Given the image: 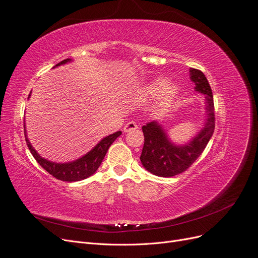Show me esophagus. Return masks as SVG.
I'll return each mask as SVG.
<instances>
[{
	"label": "esophagus",
	"instance_id": "obj_1",
	"mask_svg": "<svg viewBox=\"0 0 258 258\" xmlns=\"http://www.w3.org/2000/svg\"><path fill=\"white\" fill-rule=\"evenodd\" d=\"M138 128H139L138 124L135 121H129V122H127L126 124H124L123 131L124 132H129V131H132V130H136Z\"/></svg>",
	"mask_w": 258,
	"mask_h": 258
}]
</instances>
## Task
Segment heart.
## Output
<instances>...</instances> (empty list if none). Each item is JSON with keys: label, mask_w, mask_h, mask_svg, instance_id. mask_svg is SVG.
I'll return each mask as SVG.
<instances>
[{"label": "heart", "mask_w": 258, "mask_h": 258, "mask_svg": "<svg viewBox=\"0 0 258 258\" xmlns=\"http://www.w3.org/2000/svg\"><path fill=\"white\" fill-rule=\"evenodd\" d=\"M160 89H161V92H160L157 106L159 108H162L167 106L171 102V100L176 96L177 86L172 82L165 83V81L159 79V80L154 81L150 86H147L146 93L147 95L153 96V95H156V93H157Z\"/></svg>", "instance_id": "1"}]
</instances>
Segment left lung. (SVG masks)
<instances>
[{"mask_svg":"<svg viewBox=\"0 0 258 258\" xmlns=\"http://www.w3.org/2000/svg\"><path fill=\"white\" fill-rule=\"evenodd\" d=\"M189 72L190 80L196 85L195 89L206 95L208 120L205 128L192 141L183 146L171 143L158 122L152 121L142 127L144 146L140 159L143 167L154 175L170 177L184 172L205 151L214 132L215 114L212 89L200 70L190 69Z\"/></svg>","mask_w":258,"mask_h":258,"instance_id":"1","label":"left lung"}]
</instances>
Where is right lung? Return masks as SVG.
<instances>
[{
	"label": "right lung",
	"mask_w": 258,
	"mask_h": 258,
	"mask_svg": "<svg viewBox=\"0 0 258 258\" xmlns=\"http://www.w3.org/2000/svg\"><path fill=\"white\" fill-rule=\"evenodd\" d=\"M69 61H71V59H66L63 61H61L58 64H56V67L67 63ZM120 135H121V131H117L115 134L104 138L103 140H101L100 143H98L95 147H93L88 154H86L82 158L77 159L73 162L56 163V162H51L42 158L41 156L36 153V151L29 142L26 135V129H25L27 145L29 147L31 154H32L33 157L35 158V160L40 163V166L42 168H44L53 177H56L60 179V181H64V182L82 181V179L87 178L95 173L98 170V168L100 167L101 162H102V160L104 159L107 150Z\"/></svg>",
	"instance_id": "right-lung-1"
}]
</instances>
